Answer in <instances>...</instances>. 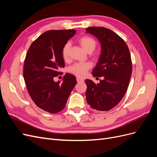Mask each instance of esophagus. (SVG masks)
I'll list each match as a JSON object with an SVG mask.
<instances>
[{
	"label": "esophagus",
	"mask_w": 157,
	"mask_h": 157,
	"mask_svg": "<svg viewBox=\"0 0 157 157\" xmlns=\"http://www.w3.org/2000/svg\"><path fill=\"white\" fill-rule=\"evenodd\" d=\"M77 81L78 82H84V80L81 78H80V77H77Z\"/></svg>",
	"instance_id": "1"
}]
</instances>
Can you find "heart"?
I'll return each instance as SVG.
<instances>
[{
  "label": "heart",
  "instance_id": "obj_1",
  "mask_svg": "<svg viewBox=\"0 0 157 157\" xmlns=\"http://www.w3.org/2000/svg\"><path fill=\"white\" fill-rule=\"evenodd\" d=\"M79 43L82 46V48L86 52H93L97 46V42L91 36H84L80 38L78 40ZM71 47V43L69 42H66L64 44L61 51V56L64 60H67L69 58V49ZM92 64L90 62H77L71 65L68 69V71L77 77H82L86 75L87 71L92 67Z\"/></svg>",
  "mask_w": 157,
  "mask_h": 157
}]
</instances>
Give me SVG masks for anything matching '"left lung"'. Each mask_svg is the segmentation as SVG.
<instances>
[{
  "mask_svg": "<svg viewBox=\"0 0 157 157\" xmlns=\"http://www.w3.org/2000/svg\"><path fill=\"white\" fill-rule=\"evenodd\" d=\"M86 31L98 38L101 46L92 75L104 77L97 84L91 80H85L86 101L92 109L107 111L120 102L127 91L132 71L130 53L124 40L111 30L90 27Z\"/></svg>",
  "mask_w": 157,
  "mask_h": 157,
  "instance_id": "1",
  "label": "left lung"
}]
</instances>
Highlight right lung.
Returning a JSON list of instances; mask_svg holds the SVG:
<instances>
[{"instance_id": "add662e5", "label": "right lung", "mask_w": 157, "mask_h": 157, "mask_svg": "<svg viewBox=\"0 0 157 157\" xmlns=\"http://www.w3.org/2000/svg\"><path fill=\"white\" fill-rule=\"evenodd\" d=\"M75 33L74 29L47 31L33 42L27 52L23 78L28 92L37 107L50 113L63 110L77 84L69 73L65 74L62 83L54 80L65 67L63 46Z\"/></svg>"}]
</instances>
